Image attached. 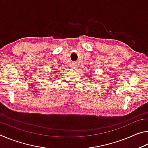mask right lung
Returning a JSON list of instances; mask_svg holds the SVG:
<instances>
[{
	"label": "right lung",
	"mask_w": 148,
	"mask_h": 148,
	"mask_svg": "<svg viewBox=\"0 0 148 148\" xmlns=\"http://www.w3.org/2000/svg\"><path fill=\"white\" fill-rule=\"evenodd\" d=\"M56 72H57V71H56Z\"/></svg>",
	"instance_id": "right-lung-1"
}]
</instances>
